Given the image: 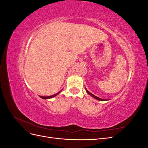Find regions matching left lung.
<instances>
[{
    "mask_svg": "<svg viewBox=\"0 0 148 148\" xmlns=\"http://www.w3.org/2000/svg\"><path fill=\"white\" fill-rule=\"evenodd\" d=\"M85 89H86V91L87 92V93L88 94V95H90L91 96H92V97L95 98V99H97V100H98V101H107V99H101V98H99V97H98L96 96L95 95H92V93H91L90 92H89L86 88H85Z\"/></svg>",
    "mask_w": 148,
    "mask_h": 148,
    "instance_id": "obj_1",
    "label": "left lung"
}]
</instances>
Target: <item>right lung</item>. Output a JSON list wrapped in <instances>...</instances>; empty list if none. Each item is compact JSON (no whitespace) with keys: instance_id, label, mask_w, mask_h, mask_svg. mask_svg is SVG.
<instances>
[{"instance_id":"1","label":"right lung","mask_w":148,"mask_h":148,"mask_svg":"<svg viewBox=\"0 0 148 148\" xmlns=\"http://www.w3.org/2000/svg\"><path fill=\"white\" fill-rule=\"evenodd\" d=\"M62 91V89L61 91H60L59 92H58L57 93L55 94V95H52V96H39V97H41V98H42V99H51V98H53V97H56V96H57V95H59V94Z\"/></svg>"}]
</instances>
